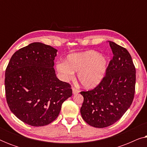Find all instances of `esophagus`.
I'll list each match as a JSON object with an SVG mask.
<instances>
[{
  "mask_svg": "<svg viewBox=\"0 0 147 147\" xmlns=\"http://www.w3.org/2000/svg\"><path fill=\"white\" fill-rule=\"evenodd\" d=\"M72 93H73L74 95H75V94H78L79 93V90H77L75 88H72Z\"/></svg>",
  "mask_w": 147,
  "mask_h": 147,
  "instance_id": "1",
  "label": "esophagus"
}]
</instances>
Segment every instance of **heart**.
Here are the masks:
<instances>
[{
	"mask_svg": "<svg viewBox=\"0 0 147 147\" xmlns=\"http://www.w3.org/2000/svg\"><path fill=\"white\" fill-rule=\"evenodd\" d=\"M107 57L94 50L69 54L66 61L56 65L63 81H68L78 72V80L86 88H94L101 83L108 69Z\"/></svg>",
	"mask_w": 147,
	"mask_h": 147,
	"instance_id": "heart-1",
	"label": "heart"
}]
</instances>
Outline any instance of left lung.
<instances>
[{"label": "left lung", "instance_id": "left-lung-1", "mask_svg": "<svg viewBox=\"0 0 147 147\" xmlns=\"http://www.w3.org/2000/svg\"><path fill=\"white\" fill-rule=\"evenodd\" d=\"M109 42L113 58L106 76L94 90L81 92L84 102L80 109L84 121L96 128H105L117 122L133 101L136 69L125 48Z\"/></svg>", "mask_w": 147, "mask_h": 147}]
</instances>
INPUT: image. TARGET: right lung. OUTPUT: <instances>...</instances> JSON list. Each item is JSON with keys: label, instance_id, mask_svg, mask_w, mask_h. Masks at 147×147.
I'll return each instance as SVG.
<instances>
[{"label": "right lung", "instance_id": "1", "mask_svg": "<svg viewBox=\"0 0 147 147\" xmlns=\"http://www.w3.org/2000/svg\"><path fill=\"white\" fill-rule=\"evenodd\" d=\"M57 50L35 42L18 50L5 71V92L11 111L33 126L47 125L71 97V86L60 81L54 69Z\"/></svg>", "mask_w": 147, "mask_h": 147}]
</instances>
